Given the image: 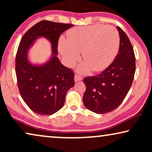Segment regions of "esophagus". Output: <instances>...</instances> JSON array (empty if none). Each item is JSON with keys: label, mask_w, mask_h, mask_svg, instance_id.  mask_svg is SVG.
<instances>
[{"label": "esophagus", "mask_w": 152, "mask_h": 152, "mask_svg": "<svg viewBox=\"0 0 152 152\" xmlns=\"http://www.w3.org/2000/svg\"><path fill=\"white\" fill-rule=\"evenodd\" d=\"M82 79H83L82 77L79 75H75V82H78V81L82 80Z\"/></svg>", "instance_id": "esophagus-1"}]
</instances>
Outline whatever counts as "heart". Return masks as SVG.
Returning <instances> with one entry per match:
<instances>
[{
	"instance_id": "1",
	"label": "heart",
	"mask_w": 152,
	"mask_h": 152,
	"mask_svg": "<svg viewBox=\"0 0 152 152\" xmlns=\"http://www.w3.org/2000/svg\"><path fill=\"white\" fill-rule=\"evenodd\" d=\"M120 36L113 26L97 24L77 27L67 32V41L61 38L59 49L64 59L72 65L82 53L86 62L80 68L81 72H86L89 68L94 72L107 68L113 61L119 49Z\"/></svg>"
}]
</instances>
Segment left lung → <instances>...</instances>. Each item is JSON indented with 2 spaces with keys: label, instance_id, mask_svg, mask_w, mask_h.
Returning a JSON list of instances; mask_svg holds the SVG:
<instances>
[{
  "label": "left lung",
  "instance_id": "left-lung-1",
  "mask_svg": "<svg viewBox=\"0 0 152 152\" xmlns=\"http://www.w3.org/2000/svg\"><path fill=\"white\" fill-rule=\"evenodd\" d=\"M120 48L113 61L96 76L84 79L85 107L97 114L113 111L119 107L129 91L136 72V57L126 33L118 26Z\"/></svg>",
  "mask_w": 152,
  "mask_h": 152
}]
</instances>
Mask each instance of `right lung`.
<instances>
[{"instance_id": "obj_1", "label": "right lung", "mask_w": 152, "mask_h": 152, "mask_svg": "<svg viewBox=\"0 0 152 152\" xmlns=\"http://www.w3.org/2000/svg\"><path fill=\"white\" fill-rule=\"evenodd\" d=\"M73 26L41 20L23 36L16 55L15 70L18 87L23 99L34 113L50 115L61 109L67 91L75 85V74L57 57L58 41L64 31ZM39 36L51 41L53 56L43 66L28 63L26 51Z\"/></svg>"}]
</instances>
